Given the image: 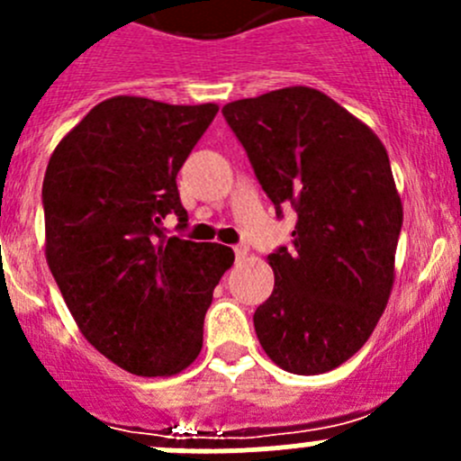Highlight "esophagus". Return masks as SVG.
<instances>
[{
  "mask_svg": "<svg viewBox=\"0 0 461 461\" xmlns=\"http://www.w3.org/2000/svg\"><path fill=\"white\" fill-rule=\"evenodd\" d=\"M234 254H236V258L243 260L245 257H248V248H245V245H239V248H234Z\"/></svg>",
  "mask_w": 461,
  "mask_h": 461,
  "instance_id": "34e87169",
  "label": "esophagus"
}]
</instances>
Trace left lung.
<instances>
[{
  "instance_id": "left-lung-1",
  "label": "left lung",
  "mask_w": 461,
  "mask_h": 461,
  "mask_svg": "<svg viewBox=\"0 0 461 461\" xmlns=\"http://www.w3.org/2000/svg\"><path fill=\"white\" fill-rule=\"evenodd\" d=\"M290 248L267 260L274 292L254 312L269 359L319 375L350 359L384 314L403 209L388 153L364 122L317 88L287 86L222 106Z\"/></svg>"
}]
</instances>
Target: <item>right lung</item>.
<instances>
[{"label": "right lung", "mask_w": 461, "mask_h": 461, "mask_svg": "<svg viewBox=\"0 0 461 461\" xmlns=\"http://www.w3.org/2000/svg\"><path fill=\"white\" fill-rule=\"evenodd\" d=\"M216 113V104L111 97L46 167L50 274L86 341L131 375H176L196 359L213 287L234 263L231 248L162 227L169 213L187 227L176 176Z\"/></svg>", "instance_id": "add662e5"}]
</instances>
